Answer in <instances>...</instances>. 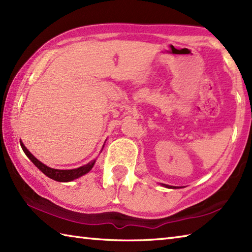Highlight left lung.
I'll use <instances>...</instances> for the list:
<instances>
[{
    "instance_id": "8db88e82",
    "label": "left lung",
    "mask_w": 252,
    "mask_h": 252,
    "mask_svg": "<svg viewBox=\"0 0 252 252\" xmlns=\"http://www.w3.org/2000/svg\"><path fill=\"white\" fill-rule=\"evenodd\" d=\"M163 186H165V187H168V189H176L175 186H170V185H165V184H163Z\"/></svg>"
}]
</instances>
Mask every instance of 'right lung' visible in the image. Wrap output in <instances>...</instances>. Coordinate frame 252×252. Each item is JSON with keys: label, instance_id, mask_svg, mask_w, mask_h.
I'll return each mask as SVG.
<instances>
[{"label": "right lung", "instance_id": "obj_1", "mask_svg": "<svg viewBox=\"0 0 252 252\" xmlns=\"http://www.w3.org/2000/svg\"><path fill=\"white\" fill-rule=\"evenodd\" d=\"M20 145H21V148H23V151L25 152L26 156L28 157L32 162H33V164L35 165L37 169L41 170L42 172H43L46 176H49L50 179L55 180L57 182H70V181L76 180V179L80 178V176H82L84 174H87L88 172H90L91 169L93 168V165L95 163V160H93V161L89 162L88 164L82 165V167L77 168V169H72V170L52 169L50 167H47V165H45L44 163H42L41 161H39V160H37L33 156V155H32L28 151V149L26 148V146L24 145L23 142H20Z\"/></svg>", "mask_w": 252, "mask_h": 252}]
</instances>
